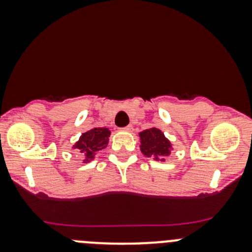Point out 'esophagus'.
<instances>
[{
    "label": "esophagus",
    "instance_id": "1",
    "mask_svg": "<svg viewBox=\"0 0 252 252\" xmlns=\"http://www.w3.org/2000/svg\"><path fill=\"white\" fill-rule=\"evenodd\" d=\"M123 130L124 131H128V133H130V131H133V126H130V124H129V126H124Z\"/></svg>",
    "mask_w": 252,
    "mask_h": 252
}]
</instances>
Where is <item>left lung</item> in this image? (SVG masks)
Returning a JSON list of instances; mask_svg holds the SVG:
<instances>
[{"instance_id": "left-lung-1", "label": "left lung", "mask_w": 252, "mask_h": 252, "mask_svg": "<svg viewBox=\"0 0 252 252\" xmlns=\"http://www.w3.org/2000/svg\"><path fill=\"white\" fill-rule=\"evenodd\" d=\"M139 136L141 142L140 150L145 156H152L155 157V159H159V157L168 156L171 154V141L163 135L159 129H146L139 133Z\"/></svg>"}]
</instances>
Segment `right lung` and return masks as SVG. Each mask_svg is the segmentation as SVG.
I'll return each mask as SVG.
<instances>
[{"instance_id": "add662e5", "label": "right lung", "mask_w": 252, "mask_h": 252, "mask_svg": "<svg viewBox=\"0 0 252 252\" xmlns=\"http://www.w3.org/2000/svg\"><path fill=\"white\" fill-rule=\"evenodd\" d=\"M110 135L111 131L107 128H94L84 133L79 141L75 142L73 149H77L78 152L85 156L84 162H90L96 152L101 151L107 146Z\"/></svg>"}]
</instances>
